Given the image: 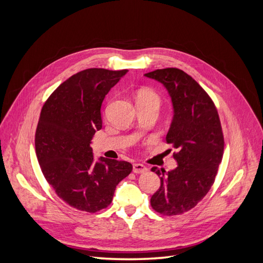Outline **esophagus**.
I'll use <instances>...</instances> for the list:
<instances>
[{"label": "esophagus", "mask_w": 263, "mask_h": 263, "mask_svg": "<svg viewBox=\"0 0 263 263\" xmlns=\"http://www.w3.org/2000/svg\"><path fill=\"white\" fill-rule=\"evenodd\" d=\"M133 171L135 173H145V172L148 171V169L146 168L144 164H141V163H134L133 164Z\"/></svg>", "instance_id": "34e87169"}]
</instances>
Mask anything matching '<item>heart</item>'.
<instances>
[{
	"label": "heart",
	"mask_w": 263,
	"mask_h": 263,
	"mask_svg": "<svg viewBox=\"0 0 263 263\" xmlns=\"http://www.w3.org/2000/svg\"><path fill=\"white\" fill-rule=\"evenodd\" d=\"M137 103H146L156 107H159L161 104V98L156 91L151 89H141L137 93Z\"/></svg>",
	"instance_id": "heart-1"
}]
</instances>
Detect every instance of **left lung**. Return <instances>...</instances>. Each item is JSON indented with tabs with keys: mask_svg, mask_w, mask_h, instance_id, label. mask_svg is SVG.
Here are the masks:
<instances>
[{
	"mask_svg": "<svg viewBox=\"0 0 263 263\" xmlns=\"http://www.w3.org/2000/svg\"><path fill=\"white\" fill-rule=\"evenodd\" d=\"M145 76L164 85L173 105L165 140L176 149L178 166L168 173L151 169L160 178V187L150 198L156 212L173 216L193 209L208 194L222 159L224 136L214 102L192 77L177 68Z\"/></svg>",
	"mask_w": 263,
	"mask_h": 263,
	"instance_id": "left-lung-1",
	"label": "left lung"
}]
</instances>
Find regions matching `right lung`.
<instances>
[{"label":"right lung","mask_w":263,"mask_h":263,"mask_svg":"<svg viewBox=\"0 0 263 263\" xmlns=\"http://www.w3.org/2000/svg\"><path fill=\"white\" fill-rule=\"evenodd\" d=\"M127 71H80L61 83L42 108L35 135L39 165L55 194L79 211L106 209L116 185L133 170L127 161L103 157L95 161L90 147L102 128V102Z\"/></svg>","instance_id":"right-lung-1"}]
</instances>
